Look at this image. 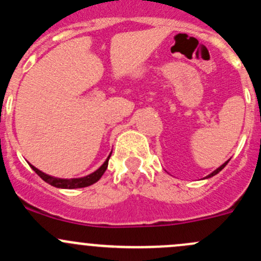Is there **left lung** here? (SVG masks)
<instances>
[{
    "label": "left lung",
    "mask_w": 261,
    "mask_h": 261,
    "mask_svg": "<svg viewBox=\"0 0 261 261\" xmlns=\"http://www.w3.org/2000/svg\"><path fill=\"white\" fill-rule=\"evenodd\" d=\"M226 164H227V162H226V163H225V164H223V165H221V167H220V168H217V169H216V170H215V172H213V173H211V174H210V175H208V177H207V178H211V177H213V175L218 174V173H220V172H221V170H222V169H223V168H225V165H226Z\"/></svg>",
    "instance_id": "1"
}]
</instances>
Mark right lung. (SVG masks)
<instances>
[{
    "mask_svg": "<svg viewBox=\"0 0 261 261\" xmlns=\"http://www.w3.org/2000/svg\"><path fill=\"white\" fill-rule=\"evenodd\" d=\"M112 151L110 152V155L107 156V159L105 160L103 164L96 169L94 172H92L91 174L84 175V177L81 178H58V177H53V175L46 174V173L41 172L40 169H38L36 167H34L33 164H30V167L33 168L34 172L39 175L43 180H45L46 183H49L50 186L57 187V188H63V189H74V188H84V187H88L91 184L96 183L97 180L101 179V177L103 175V173L106 172L107 167H109V160L111 158Z\"/></svg>",
    "mask_w": 261,
    "mask_h": 261,
    "instance_id": "add662e5",
    "label": "right lung"
}]
</instances>
